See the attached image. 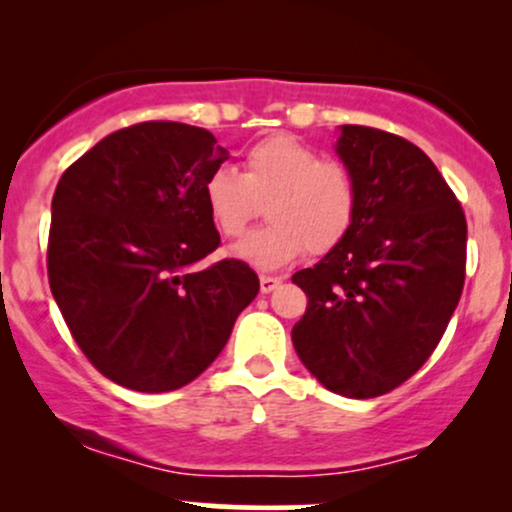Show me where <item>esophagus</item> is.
I'll return each instance as SVG.
<instances>
[{"label":"esophagus","mask_w":512,"mask_h":512,"mask_svg":"<svg viewBox=\"0 0 512 512\" xmlns=\"http://www.w3.org/2000/svg\"><path fill=\"white\" fill-rule=\"evenodd\" d=\"M279 284H281L279 276H267V274L260 276V291L262 293H272Z\"/></svg>","instance_id":"1"}]
</instances>
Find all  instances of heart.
Segmentation results:
<instances>
[{"label":"heart","mask_w":512,"mask_h":512,"mask_svg":"<svg viewBox=\"0 0 512 512\" xmlns=\"http://www.w3.org/2000/svg\"><path fill=\"white\" fill-rule=\"evenodd\" d=\"M204 204L226 238H236L257 216L260 202L269 226L233 248L240 262L279 269L310 252H327L349 233L356 216V185L342 163L322 161L313 146L276 134L245 154L243 175L219 166L204 180Z\"/></svg>","instance_id":"heart-1"}]
</instances>
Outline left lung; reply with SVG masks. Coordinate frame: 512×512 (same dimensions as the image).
<instances>
[{
	"mask_svg": "<svg viewBox=\"0 0 512 512\" xmlns=\"http://www.w3.org/2000/svg\"><path fill=\"white\" fill-rule=\"evenodd\" d=\"M356 185L349 233L293 274L308 296L291 339L303 366L337 395L395 390L433 354L464 286L467 221L419 146L342 125L334 146Z\"/></svg>",
	"mask_w": 512,
	"mask_h": 512,
	"instance_id": "8db88e82",
	"label": "left lung"
}]
</instances>
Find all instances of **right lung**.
Segmentation results:
<instances>
[{
	"label": "right lung",
	"instance_id": "obj_1",
	"mask_svg": "<svg viewBox=\"0 0 512 512\" xmlns=\"http://www.w3.org/2000/svg\"><path fill=\"white\" fill-rule=\"evenodd\" d=\"M226 158L207 129L156 120L108 134L57 182L50 291L79 349L117 385L192 383L260 291L240 260L197 267L221 243L202 187Z\"/></svg>",
	"mask_w": 512,
	"mask_h": 512
}]
</instances>
